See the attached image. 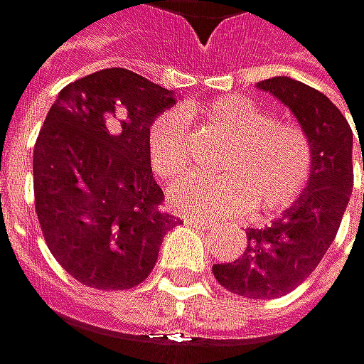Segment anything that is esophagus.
I'll return each instance as SVG.
<instances>
[{
  "label": "esophagus",
  "instance_id": "obj_1",
  "mask_svg": "<svg viewBox=\"0 0 364 364\" xmlns=\"http://www.w3.org/2000/svg\"><path fill=\"white\" fill-rule=\"evenodd\" d=\"M183 222L188 226H194V228H200V230H211L213 228V222L211 220H205V218H192V215H188V218H183Z\"/></svg>",
  "mask_w": 364,
  "mask_h": 364
}]
</instances>
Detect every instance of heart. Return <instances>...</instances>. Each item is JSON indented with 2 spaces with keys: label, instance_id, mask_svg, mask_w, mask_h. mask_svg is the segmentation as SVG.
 <instances>
[{
  "label": "heart",
  "instance_id": "1",
  "mask_svg": "<svg viewBox=\"0 0 364 364\" xmlns=\"http://www.w3.org/2000/svg\"><path fill=\"white\" fill-rule=\"evenodd\" d=\"M188 117H203L228 136L218 174H190L168 190V203L190 215L220 218L290 207L311 176L307 134L247 95H224L205 108L161 112L149 129V157L157 176L172 181L190 164Z\"/></svg>",
  "mask_w": 364,
  "mask_h": 364
}]
</instances>
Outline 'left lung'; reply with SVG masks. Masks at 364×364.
Masks as SVG:
<instances>
[{"label":"left lung","mask_w":364,"mask_h":364,"mask_svg":"<svg viewBox=\"0 0 364 364\" xmlns=\"http://www.w3.org/2000/svg\"><path fill=\"white\" fill-rule=\"evenodd\" d=\"M258 89L275 95L301 123L311 144V176L294 205L269 228H250L245 254L215 264L213 275L239 296L277 299L316 271L337 237L354 186V134L341 110L301 80L275 76L258 82Z\"/></svg>","instance_id":"8db88e82"}]
</instances>
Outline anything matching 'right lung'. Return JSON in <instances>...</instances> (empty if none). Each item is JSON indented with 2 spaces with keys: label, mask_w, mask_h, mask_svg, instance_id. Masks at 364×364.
Returning <instances> with one entry per match:
<instances>
[{
  "label": "right lung",
  "mask_w": 364,
  "mask_h": 364,
  "mask_svg": "<svg viewBox=\"0 0 364 364\" xmlns=\"http://www.w3.org/2000/svg\"><path fill=\"white\" fill-rule=\"evenodd\" d=\"M172 91L125 68L61 89L33 149V196L44 241L82 286L129 290L153 271L178 218L149 157V129Z\"/></svg>",
  "instance_id": "obj_1"
}]
</instances>
